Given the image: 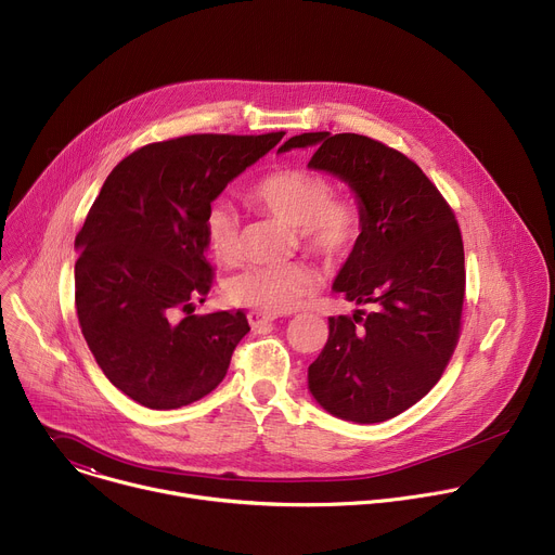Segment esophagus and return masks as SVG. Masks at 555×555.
I'll return each mask as SVG.
<instances>
[{"label":"esophagus","instance_id":"obj_1","mask_svg":"<svg viewBox=\"0 0 555 555\" xmlns=\"http://www.w3.org/2000/svg\"><path fill=\"white\" fill-rule=\"evenodd\" d=\"M274 319H276V315L266 313V311H250V313H248V323H250V327H253V330H257V327H266V325L274 323Z\"/></svg>","mask_w":555,"mask_h":555}]
</instances>
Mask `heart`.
<instances>
[{
  "label": "heart",
  "mask_w": 555,
  "mask_h": 555,
  "mask_svg": "<svg viewBox=\"0 0 555 555\" xmlns=\"http://www.w3.org/2000/svg\"><path fill=\"white\" fill-rule=\"evenodd\" d=\"M332 182L300 167L276 169L257 180L248 199L266 215L294 228L298 244L330 263L353 255L362 236V210L356 199L332 193ZM210 255L232 266L242 259V221L228 204L215 202L204 219ZM315 287L313 270L302 261L255 266L234 276L230 296L240 305L281 313L294 309Z\"/></svg>",
  "instance_id": "b5f03b06"
}]
</instances>
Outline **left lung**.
Wrapping results in <instances>:
<instances>
[{
    "label": "left lung",
    "mask_w": 555,
    "mask_h": 555,
    "mask_svg": "<svg viewBox=\"0 0 555 555\" xmlns=\"http://www.w3.org/2000/svg\"><path fill=\"white\" fill-rule=\"evenodd\" d=\"M313 149L311 169L345 180L360 199L362 236L334 281L369 309L332 315L309 364V390L332 415L377 424L417 404L443 375L465 298L463 240L450 204L398 149L360 133L311 131L279 151Z\"/></svg>",
    "instance_id": "1"
}]
</instances>
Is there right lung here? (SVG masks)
<instances>
[{"instance_id": "1", "label": "right lung", "mask_w": 555, "mask_h": 555, "mask_svg": "<svg viewBox=\"0 0 555 555\" xmlns=\"http://www.w3.org/2000/svg\"><path fill=\"white\" fill-rule=\"evenodd\" d=\"M283 135L151 142L107 176L74 242V302L101 371L133 402L171 411L202 400L250 332L242 309L193 313L212 287L204 219Z\"/></svg>"}]
</instances>
